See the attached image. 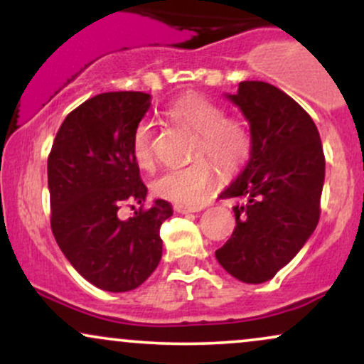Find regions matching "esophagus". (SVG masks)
Returning a JSON list of instances; mask_svg holds the SVG:
<instances>
[{
	"instance_id": "34e87169",
	"label": "esophagus",
	"mask_w": 364,
	"mask_h": 364,
	"mask_svg": "<svg viewBox=\"0 0 364 364\" xmlns=\"http://www.w3.org/2000/svg\"><path fill=\"white\" fill-rule=\"evenodd\" d=\"M202 208V205H191V203H176V205H174V210H176L178 214H191V212H200Z\"/></svg>"
}]
</instances>
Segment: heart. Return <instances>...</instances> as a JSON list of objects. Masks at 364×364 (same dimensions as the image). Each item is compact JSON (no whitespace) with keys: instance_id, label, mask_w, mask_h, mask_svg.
Wrapping results in <instances>:
<instances>
[{"instance_id":"obj_1","label":"heart","mask_w":364,"mask_h":364,"mask_svg":"<svg viewBox=\"0 0 364 364\" xmlns=\"http://www.w3.org/2000/svg\"><path fill=\"white\" fill-rule=\"evenodd\" d=\"M169 116L196 132L193 162L183 168H169L154 179V195L176 203H198L215 181V166L225 174H235L252 156V133L240 118L225 116L223 106L200 94H186L169 106ZM156 124L144 118L132 135V154L136 166L145 171L154 168ZM210 156L213 160L208 159Z\"/></svg>"}]
</instances>
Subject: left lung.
Listing matches in <instances>:
<instances>
[{"label":"left lung","mask_w":364,"mask_h":364,"mask_svg":"<svg viewBox=\"0 0 364 364\" xmlns=\"http://www.w3.org/2000/svg\"><path fill=\"white\" fill-rule=\"evenodd\" d=\"M228 99L248 119L253 149L243 173L220 195L241 205L215 258L232 277L262 284L298 255L318 224L325 156L310 114L286 92L248 80Z\"/></svg>","instance_id":"8db88e82"}]
</instances>
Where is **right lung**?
Here are the masks:
<instances>
[{"label": "right lung", "mask_w": 364, "mask_h": 364, "mask_svg": "<svg viewBox=\"0 0 364 364\" xmlns=\"http://www.w3.org/2000/svg\"><path fill=\"white\" fill-rule=\"evenodd\" d=\"M150 107L145 92H106L66 116L48 157L51 229L78 274L102 291L136 289L162 257L159 231L173 207L144 208L147 186L132 154V135ZM140 203L129 220L117 210Z\"/></svg>", "instance_id": "1"}]
</instances>
